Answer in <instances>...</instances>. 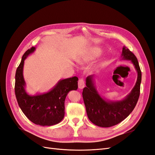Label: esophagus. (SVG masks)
<instances>
[{"mask_svg":"<svg viewBox=\"0 0 155 155\" xmlns=\"http://www.w3.org/2000/svg\"><path fill=\"white\" fill-rule=\"evenodd\" d=\"M84 80H83L82 78H80L78 80V88L80 89H82L84 87Z\"/></svg>","mask_w":155,"mask_h":155,"instance_id":"1","label":"esophagus"}]
</instances>
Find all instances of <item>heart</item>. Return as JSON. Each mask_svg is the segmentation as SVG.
Returning a JSON list of instances; mask_svg holds the SVG:
<instances>
[{
    "label": "heart",
    "mask_w": 155,
    "mask_h": 155,
    "mask_svg": "<svg viewBox=\"0 0 155 155\" xmlns=\"http://www.w3.org/2000/svg\"><path fill=\"white\" fill-rule=\"evenodd\" d=\"M102 50L101 49L98 48H95L91 50L88 54L84 55L81 58L80 62L82 63H86L92 61L94 59L100 56Z\"/></svg>",
    "instance_id": "1"
}]
</instances>
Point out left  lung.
Wrapping results in <instances>:
<instances>
[{
    "label": "left lung",
    "instance_id": "left-lung-1",
    "mask_svg": "<svg viewBox=\"0 0 155 155\" xmlns=\"http://www.w3.org/2000/svg\"><path fill=\"white\" fill-rule=\"evenodd\" d=\"M122 59L130 60L137 73V78L131 92L124 99L119 101H110L101 97L94 86V75L86 79V87L82 92L87 115L95 125L108 128L116 125L129 116L136 107L140 94L141 72L137 59L125 46L122 51Z\"/></svg>",
    "mask_w": 155,
    "mask_h": 155
}]
</instances>
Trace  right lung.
Wrapping results in <instances>:
<instances>
[{"mask_svg":"<svg viewBox=\"0 0 155 155\" xmlns=\"http://www.w3.org/2000/svg\"><path fill=\"white\" fill-rule=\"evenodd\" d=\"M36 48L33 46L25 51L17 68L15 77V97L22 112L31 122L42 126H52L60 122L64 117L66 96L71 90H77L78 78L73 77L62 79L45 93L34 96L27 94L23 74V65L25 59Z\"/></svg>","mask_w":155,"mask_h":155,"instance_id":"1","label":"right lung"}]
</instances>
